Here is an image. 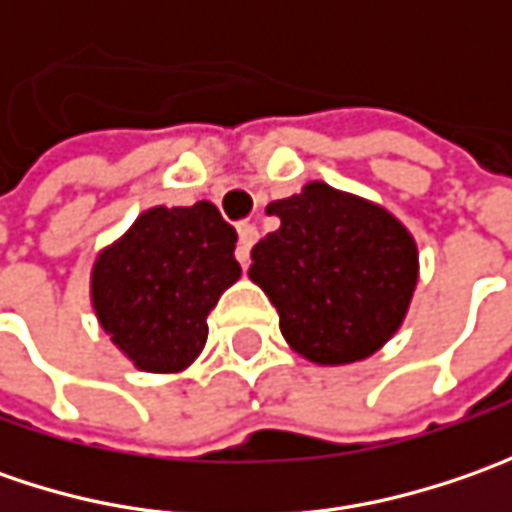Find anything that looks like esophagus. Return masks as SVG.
I'll use <instances>...</instances> for the list:
<instances>
[{"label":"esophagus","instance_id":"34e87169","mask_svg":"<svg viewBox=\"0 0 512 512\" xmlns=\"http://www.w3.org/2000/svg\"><path fill=\"white\" fill-rule=\"evenodd\" d=\"M256 239H259V230L256 225H250V222H242L239 225V247H236V259L247 267L250 262V247L256 245Z\"/></svg>","mask_w":512,"mask_h":512}]
</instances>
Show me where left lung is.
<instances>
[{"instance_id":"8db88e82","label":"left lung","mask_w":512,"mask_h":512,"mask_svg":"<svg viewBox=\"0 0 512 512\" xmlns=\"http://www.w3.org/2000/svg\"><path fill=\"white\" fill-rule=\"evenodd\" d=\"M279 230L253 247L250 279L279 310L293 350L319 364L359 362L402 325L419 256L387 210L313 182L270 202Z\"/></svg>"}]
</instances>
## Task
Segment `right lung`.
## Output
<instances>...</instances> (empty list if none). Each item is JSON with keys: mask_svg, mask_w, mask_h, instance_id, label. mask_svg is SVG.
Wrapping results in <instances>:
<instances>
[{"mask_svg": "<svg viewBox=\"0 0 512 512\" xmlns=\"http://www.w3.org/2000/svg\"><path fill=\"white\" fill-rule=\"evenodd\" d=\"M236 239L210 202L153 207L96 259V316L139 370L173 373L199 356L207 313L242 273Z\"/></svg>", "mask_w": 512, "mask_h": 512, "instance_id": "1", "label": "right lung"}]
</instances>
